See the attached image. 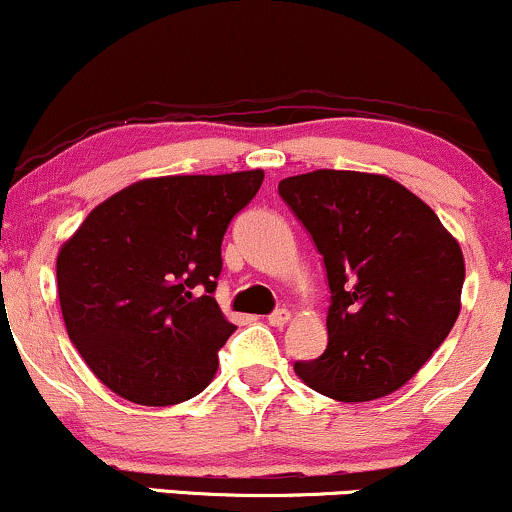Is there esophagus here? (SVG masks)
<instances>
[{
    "mask_svg": "<svg viewBox=\"0 0 512 512\" xmlns=\"http://www.w3.org/2000/svg\"><path fill=\"white\" fill-rule=\"evenodd\" d=\"M289 320H291V313L286 308H276L272 315H267V322L272 327H284Z\"/></svg>",
    "mask_w": 512,
    "mask_h": 512,
    "instance_id": "1",
    "label": "esophagus"
}]
</instances>
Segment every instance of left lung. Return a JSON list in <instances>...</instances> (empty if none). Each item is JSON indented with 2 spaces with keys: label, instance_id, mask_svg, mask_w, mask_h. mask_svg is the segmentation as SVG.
Here are the masks:
<instances>
[{
  "label": "left lung",
  "instance_id": "8db88e82",
  "mask_svg": "<svg viewBox=\"0 0 512 512\" xmlns=\"http://www.w3.org/2000/svg\"><path fill=\"white\" fill-rule=\"evenodd\" d=\"M327 272V349L293 370L339 402H370L414 378L457 315L464 260L428 204L385 175L313 170L279 182Z\"/></svg>",
  "mask_w": 512,
  "mask_h": 512
}]
</instances>
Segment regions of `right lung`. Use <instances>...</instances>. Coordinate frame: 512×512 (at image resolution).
<instances>
[{
  "mask_svg": "<svg viewBox=\"0 0 512 512\" xmlns=\"http://www.w3.org/2000/svg\"><path fill=\"white\" fill-rule=\"evenodd\" d=\"M262 170L134 182L98 204L57 255L69 339L120 397L168 407L204 390L236 332L219 310L221 243Z\"/></svg>",
  "mask_w": 512,
  "mask_h": 512,
  "instance_id": "1",
  "label": "right lung"
}]
</instances>
